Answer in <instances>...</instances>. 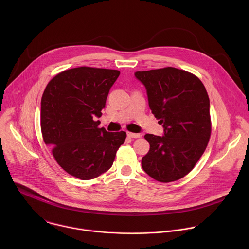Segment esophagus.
I'll list each match as a JSON object with an SVG mask.
<instances>
[{
    "label": "esophagus",
    "mask_w": 249,
    "mask_h": 249,
    "mask_svg": "<svg viewBox=\"0 0 249 249\" xmlns=\"http://www.w3.org/2000/svg\"><path fill=\"white\" fill-rule=\"evenodd\" d=\"M126 134H127V136H128L129 138H140V137H141V135H140L139 133H132V132H127Z\"/></svg>",
    "instance_id": "obj_1"
}]
</instances>
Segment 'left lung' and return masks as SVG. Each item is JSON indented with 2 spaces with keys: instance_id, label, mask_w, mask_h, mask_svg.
<instances>
[{
  "instance_id": "obj_1",
  "label": "left lung",
  "mask_w": 249,
  "mask_h": 249,
  "mask_svg": "<svg viewBox=\"0 0 249 249\" xmlns=\"http://www.w3.org/2000/svg\"><path fill=\"white\" fill-rule=\"evenodd\" d=\"M145 87L151 113L164 128L163 136L145 134L149 150L142 170L159 182L188 175L203 154L211 135L210 101L195 74L173 67L136 71Z\"/></svg>"
}]
</instances>
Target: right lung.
Instances as JSON below:
<instances>
[{
	"label": "right lung",
	"mask_w": 249,
	"mask_h": 249,
	"mask_svg": "<svg viewBox=\"0 0 249 249\" xmlns=\"http://www.w3.org/2000/svg\"><path fill=\"white\" fill-rule=\"evenodd\" d=\"M120 71L78 67L56 74L41 99V131L58 165L82 180L98 178L114 162L126 133L99 128L110 88Z\"/></svg>",
	"instance_id": "add662e5"
}]
</instances>
